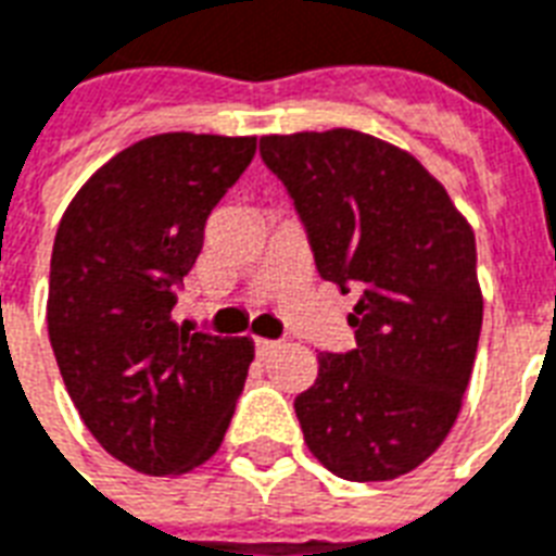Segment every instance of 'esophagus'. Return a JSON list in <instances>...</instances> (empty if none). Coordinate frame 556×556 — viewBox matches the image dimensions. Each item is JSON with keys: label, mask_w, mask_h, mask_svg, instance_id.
Masks as SVG:
<instances>
[{"label": "esophagus", "mask_w": 556, "mask_h": 556, "mask_svg": "<svg viewBox=\"0 0 556 556\" xmlns=\"http://www.w3.org/2000/svg\"><path fill=\"white\" fill-rule=\"evenodd\" d=\"M279 346V341H268V338H256V350L260 355H270Z\"/></svg>", "instance_id": "34e87169"}]
</instances>
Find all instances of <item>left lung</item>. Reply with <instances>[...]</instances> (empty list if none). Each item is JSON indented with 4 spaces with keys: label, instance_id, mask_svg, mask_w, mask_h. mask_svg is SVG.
I'll use <instances>...</instances> for the list:
<instances>
[{
    "label": "left lung",
    "instance_id": "obj_1",
    "mask_svg": "<svg viewBox=\"0 0 556 556\" xmlns=\"http://www.w3.org/2000/svg\"><path fill=\"white\" fill-rule=\"evenodd\" d=\"M308 232L317 274L355 288V350L317 355L294 400L308 452L346 481H393L438 452L476 364V232L438 177L362 130L260 139Z\"/></svg>",
    "mask_w": 556,
    "mask_h": 556
}]
</instances>
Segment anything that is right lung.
I'll return each mask as SVG.
<instances>
[{
    "label": "right lung",
    "mask_w": 556,
    "mask_h": 556,
    "mask_svg": "<svg viewBox=\"0 0 556 556\" xmlns=\"http://www.w3.org/2000/svg\"><path fill=\"white\" fill-rule=\"evenodd\" d=\"M256 137L156 134L80 186L54 236L46 324L63 384L110 455L146 476H184L222 446L250 338L172 320L215 203Z\"/></svg>",
    "instance_id": "add662e5"
}]
</instances>
